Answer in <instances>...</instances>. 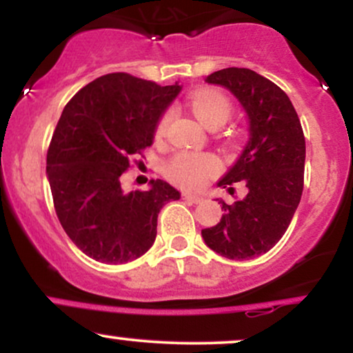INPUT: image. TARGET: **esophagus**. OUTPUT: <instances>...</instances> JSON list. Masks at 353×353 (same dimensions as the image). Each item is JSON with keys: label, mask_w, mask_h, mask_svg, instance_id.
Masks as SVG:
<instances>
[{"label": "esophagus", "mask_w": 353, "mask_h": 353, "mask_svg": "<svg viewBox=\"0 0 353 353\" xmlns=\"http://www.w3.org/2000/svg\"><path fill=\"white\" fill-rule=\"evenodd\" d=\"M182 199H184L185 202H190V204H199V202L202 201V196H196V194L184 192V194H182Z\"/></svg>", "instance_id": "obj_1"}]
</instances>
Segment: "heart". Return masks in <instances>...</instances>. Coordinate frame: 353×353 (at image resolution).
Returning <instances> with one entry per match:
<instances>
[{"label":"heart","mask_w":353,"mask_h":353,"mask_svg":"<svg viewBox=\"0 0 353 353\" xmlns=\"http://www.w3.org/2000/svg\"><path fill=\"white\" fill-rule=\"evenodd\" d=\"M189 106L197 119L210 129L221 128L232 116V101L222 89L201 88L189 98ZM171 111H165L154 129L156 141H163L171 123ZM221 171V161L214 154L179 152L165 164L164 172L168 179L182 189H199Z\"/></svg>","instance_id":"obj_1"}]
</instances>
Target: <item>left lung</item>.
I'll list each match as a JSON object with an SVG mask.
<instances>
[{"label":"left lung","instance_id":"8db88e82","mask_svg":"<svg viewBox=\"0 0 353 353\" xmlns=\"http://www.w3.org/2000/svg\"><path fill=\"white\" fill-rule=\"evenodd\" d=\"M221 84L241 101L250 123V139L234 168L219 181L234 194L247 188L244 199L222 204L221 221L202 229L210 249L234 261L265 254L281 241L303 190L305 137L289 96L272 81L247 68H225L204 79Z\"/></svg>","mask_w":353,"mask_h":353}]
</instances>
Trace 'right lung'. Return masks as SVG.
Returning a JSON list of instances; mask_svg holds the SVG:
<instances>
[{
	"label": "right lung",
	"instance_id": "1",
	"mask_svg": "<svg viewBox=\"0 0 353 353\" xmlns=\"http://www.w3.org/2000/svg\"><path fill=\"white\" fill-rule=\"evenodd\" d=\"M179 91L177 84L111 72L79 89L63 109L46 172L56 216L88 257L114 265L141 257L156 241L159 210L179 199L161 179L129 194L119 181L132 157H144L157 119Z\"/></svg>",
	"mask_w": 353,
	"mask_h": 353
}]
</instances>
